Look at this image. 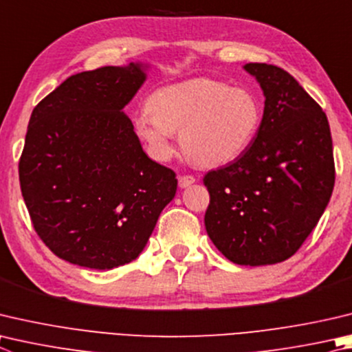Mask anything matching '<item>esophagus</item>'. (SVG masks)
<instances>
[{
    "label": "esophagus",
    "mask_w": 352,
    "mask_h": 352,
    "mask_svg": "<svg viewBox=\"0 0 352 352\" xmlns=\"http://www.w3.org/2000/svg\"><path fill=\"white\" fill-rule=\"evenodd\" d=\"M195 182H197V178L194 175H182L180 178H178V186L184 189V188H189L190 184H194Z\"/></svg>",
    "instance_id": "1"
}]
</instances>
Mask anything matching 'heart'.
I'll return each mask as SVG.
<instances>
[{
	"label": "heart",
	"instance_id": "heart-1",
	"mask_svg": "<svg viewBox=\"0 0 352 352\" xmlns=\"http://www.w3.org/2000/svg\"><path fill=\"white\" fill-rule=\"evenodd\" d=\"M148 111L133 118V132L157 162L174 157L175 133L190 160L203 168L235 162L257 137L263 109L248 87L195 78L160 87L148 98Z\"/></svg>",
	"mask_w": 352,
	"mask_h": 352
}]
</instances>
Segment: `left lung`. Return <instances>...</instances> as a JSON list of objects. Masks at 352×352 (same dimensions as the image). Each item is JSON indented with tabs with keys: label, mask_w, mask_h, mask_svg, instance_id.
Segmentation results:
<instances>
[{
	"label": "left lung",
	"mask_w": 352,
	"mask_h": 352,
	"mask_svg": "<svg viewBox=\"0 0 352 352\" xmlns=\"http://www.w3.org/2000/svg\"><path fill=\"white\" fill-rule=\"evenodd\" d=\"M265 95L257 137L240 158L204 175V226L228 260L280 263L298 251L327 209L336 169L322 107L286 70L243 66Z\"/></svg>",
	"instance_id": "left-lung-1"
}]
</instances>
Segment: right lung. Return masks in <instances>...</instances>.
<instances>
[{
    "label": "right lung",
    "instance_id": "obj_1",
    "mask_svg": "<svg viewBox=\"0 0 352 352\" xmlns=\"http://www.w3.org/2000/svg\"><path fill=\"white\" fill-rule=\"evenodd\" d=\"M148 67L129 63L69 76L30 115L23 198L40 239L72 265L131 263L175 197L174 170L144 154L123 112Z\"/></svg>",
    "mask_w": 352,
    "mask_h": 352
}]
</instances>
